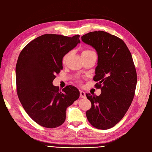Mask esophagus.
<instances>
[{"label":"esophagus","mask_w":152,"mask_h":152,"mask_svg":"<svg viewBox=\"0 0 152 152\" xmlns=\"http://www.w3.org/2000/svg\"><path fill=\"white\" fill-rule=\"evenodd\" d=\"M80 97L81 98H86V93L84 91H80Z\"/></svg>","instance_id":"esophagus-1"}]
</instances>
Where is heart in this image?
I'll return each mask as SVG.
<instances>
[{
	"label": "heart",
	"instance_id": "obj_1",
	"mask_svg": "<svg viewBox=\"0 0 152 152\" xmlns=\"http://www.w3.org/2000/svg\"><path fill=\"white\" fill-rule=\"evenodd\" d=\"M92 52H93V50H89V49H85V50H82V56H84V55L87 54H89V53H92ZM68 54H69V53H67V54H66L65 55V56H64V57H63V62H65V61H66V59L67 57L68 56Z\"/></svg>",
	"mask_w": 152,
	"mask_h": 152
}]
</instances>
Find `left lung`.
Here are the masks:
<instances>
[{
    "label": "left lung",
    "instance_id": "1",
    "mask_svg": "<svg viewBox=\"0 0 152 152\" xmlns=\"http://www.w3.org/2000/svg\"><path fill=\"white\" fill-rule=\"evenodd\" d=\"M82 40L98 53V66L94 80L101 89L99 96L86 94L91 108L86 112L87 120L99 129H108L125 115L134 98L137 73L132 55L124 41L104 31L89 32Z\"/></svg>",
    "mask_w": 152,
    "mask_h": 152
}]
</instances>
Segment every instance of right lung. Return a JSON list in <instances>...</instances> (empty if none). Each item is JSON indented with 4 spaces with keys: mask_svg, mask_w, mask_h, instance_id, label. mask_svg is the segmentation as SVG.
Instances as JSON below:
<instances>
[{
    "mask_svg": "<svg viewBox=\"0 0 152 152\" xmlns=\"http://www.w3.org/2000/svg\"><path fill=\"white\" fill-rule=\"evenodd\" d=\"M79 37L44 34L31 40L19 55L16 66L18 98L30 117L41 126L62 125L66 108L79 98L74 86L61 91L53 85L63 69V56L80 42Z\"/></svg>",
    "mask_w": 152,
    "mask_h": 152,
    "instance_id": "1",
    "label": "right lung"
}]
</instances>
